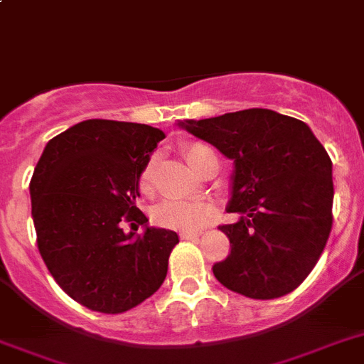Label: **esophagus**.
<instances>
[{
    "label": "esophagus",
    "mask_w": 364,
    "mask_h": 364,
    "mask_svg": "<svg viewBox=\"0 0 364 364\" xmlns=\"http://www.w3.org/2000/svg\"><path fill=\"white\" fill-rule=\"evenodd\" d=\"M181 239L183 240H192V239H198V237H200V231H181Z\"/></svg>",
    "instance_id": "obj_1"
}]
</instances>
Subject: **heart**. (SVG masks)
Wrapping results in <instances>:
<instances>
[{
  "label": "heart",
  "mask_w": 364,
  "mask_h": 364,
  "mask_svg": "<svg viewBox=\"0 0 364 364\" xmlns=\"http://www.w3.org/2000/svg\"><path fill=\"white\" fill-rule=\"evenodd\" d=\"M209 149L201 144H188L185 148V157H187L188 164H194L200 161V157ZM151 172H154V159L144 166V170L140 172L139 185L142 191L149 187L151 181ZM210 207L203 201H163L161 205L155 207L154 220L155 224L166 229H183V231H194V229L201 228L203 222L209 218Z\"/></svg>",
  "instance_id": "heart-1"
}]
</instances>
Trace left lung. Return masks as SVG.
I'll list each match as a JSON object with an SVG mask.
<instances>
[{
	"mask_svg": "<svg viewBox=\"0 0 364 364\" xmlns=\"http://www.w3.org/2000/svg\"><path fill=\"white\" fill-rule=\"evenodd\" d=\"M235 164L229 213L220 225L231 253L213 274L229 291L274 300L301 285L333 225L331 159L309 125L270 109L179 122Z\"/></svg>",
	"mask_w": 364,
	"mask_h": 364,
	"instance_id": "8db88e82",
	"label": "left lung"
}]
</instances>
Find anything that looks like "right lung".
<instances>
[{
	"label": "right lung",
	"mask_w": 364,
	"mask_h": 364,
	"mask_svg": "<svg viewBox=\"0 0 364 364\" xmlns=\"http://www.w3.org/2000/svg\"><path fill=\"white\" fill-rule=\"evenodd\" d=\"M163 139L151 125L96 118L53 136L42 151L29 183L38 252L60 289L87 309L125 313L166 277L179 237L149 228L135 205L140 172Z\"/></svg>",
	"instance_id": "right-lung-1"
}]
</instances>
